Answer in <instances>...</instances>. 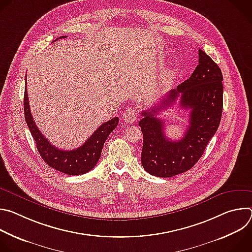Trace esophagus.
Returning <instances> with one entry per match:
<instances>
[{
    "mask_svg": "<svg viewBox=\"0 0 252 252\" xmlns=\"http://www.w3.org/2000/svg\"><path fill=\"white\" fill-rule=\"evenodd\" d=\"M136 116H137V112L133 109H128L126 110L124 115H123V119L126 123L127 124H132L133 122H135L136 120Z\"/></svg>",
    "mask_w": 252,
    "mask_h": 252,
    "instance_id": "34e87169",
    "label": "esophagus"
}]
</instances>
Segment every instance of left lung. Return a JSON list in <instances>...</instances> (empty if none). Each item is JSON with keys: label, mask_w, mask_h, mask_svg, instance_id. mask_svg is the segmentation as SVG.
<instances>
[{"label": "left lung", "mask_w": 252, "mask_h": 252, "mask_svg": "<svg viewBox=\"0 0 252 252\" xmlns=\"http://www.w3.org/2000/svg\"><path fill=\"white\" fill-rule=\"evenodd\" d=\"M222 73L218 63L198 50V64L189 79L163 96L158 104L143 111L138 126L143 135L141 164L150 174L170 177L190 169L201 158L217 132L222 114ZM180 96V105L190 110V124L178 142L168 140L164 123L155 116Z\"/></svg>", "instance_id": "1"}]
</instances>
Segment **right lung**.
Returning <instances> with one entry per match:
<instances>
[{"label": "right lung", "mask_w": 252, "mask_h": 252, "mask_svg": "<svg viewBox=\"0 0 252 252\" xmlns=\"http://www.w3.org/2000/svg\"><path fill=\"white\" fill-rule=\"evenodd\" d=\"M65 38L60 37L59 39ZM55 40V41H57ZM24 112L26 123L35 141L37 149L42 158L53 168L58 171L70 175H80L92 170L100 158L104 141L119 124V118H114L102 124L89 137L83 146L76 150L63 151L53 145L44 136L41 130L35 126L29 104L27 87L24 95Z\"/></svg>", "instance_id": "obj_1"}]
</instances>
